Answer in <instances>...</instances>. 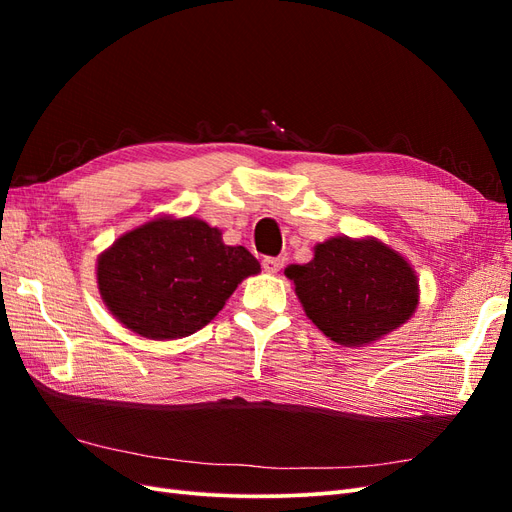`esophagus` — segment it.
Listing matches in <instances>:
<instances>
[{
    "label": "esophagus",
    "instance_id": "1",
    "mask_svg": "<svg viewBox=\"0 0 512 512\" xmlns=\"http://www.w3.org/2000/svg\"><path fill=\"white\" fill-rule=\"evenodd\" d=\"M284 267V258L282 256H267L265 260H262V269H265L267 273H277Z\"/></svg>",
    "mask_w": 512,
    "mask_h": 512
}]
</instances>
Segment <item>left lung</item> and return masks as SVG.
Here are the masks:
<instances>
[{"mask_svg": "<svg viewBox=\"0 0 512 512\" xmlns=\"http://www.w3.org/2000/svg\"><path fill=\"white\" fill-rule=\"evenodd\" d=\"M305 314L342 346H361L404 324L418 303L408 262L376 239L337 237L307 265H288Z\"/></svg>", "mask_w": 512, "mask_h": 512, "instance_id": "left-lung-1", "label": "left lung"}]
</instances>
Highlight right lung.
Returning a JSON list of instances; mask_svg holds the SVG:
<instances>
[{
    "label": "right lung",
    "instance_id": "obj_1",
    "mask_svg": "<svg viewBox=\"0 0 512 512\" xmlns=\"http://www.w3.org/2000/svg\"><path fill=\"white\" fill-rule=\"evenodd\" d=\"M258 260L224 245L203 220H153L119 237L98 260V286L113 316L151 339L188 337L224 307Z\"/></svg>",
    "mask_w": 512,
    "mask_h": 512
}]
</instances>
